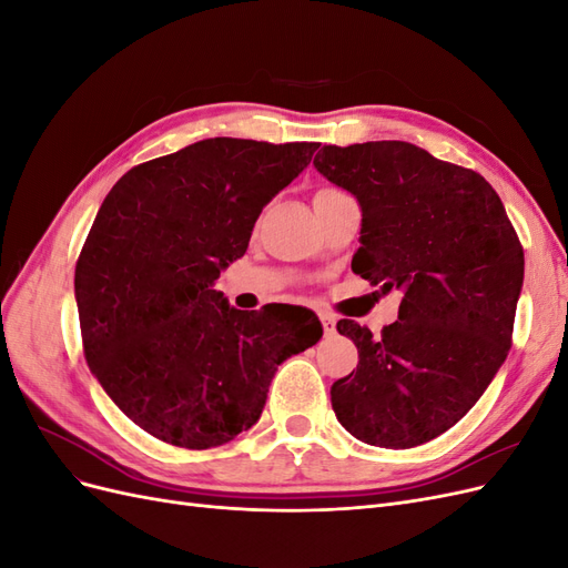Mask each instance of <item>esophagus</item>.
Returning <instances> with one entry per match:
<instances>
[{
    "label": "esophagus",
    "mask_w": 568,
    "mask_h": 568,
    "mask_svg": "<svg viewBox=\"0 0 568 568\" xmlns=\"http://www.w3.org/2000/svg\"><path fill=\"white\" fill-rule=\"evenodd\" d=\"M320 320H322V329H324V334H326V336H332V334H336V320H334L332 315H326V313H322V315H320Z\"/></svg>",
    "instance_id": "34e87169"
}]
</instances>
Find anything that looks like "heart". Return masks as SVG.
I'll return each mask as SVG.
<instances>
[{
  "label": "heart",
  "mask_w": 568,
  "mask_h": 568,
  "mask_svg": "<svg viewBox=\"0 0 568 568\" xmlns=\"http://www.w3.org/2000/svg\"><path fill=\"white\" fill-rule=\"evenodd\" d=\"M326 192H336V189H329V186H326V189H320L317 194H326ZM317 194H315V196H317Z\"/></svg>",
  "instance_id": "obj_1"
}]
</instances>
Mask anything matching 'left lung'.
<instances>
[{
  "label": "left lung",
  "instance_id": "1",
  "mask_svg": "<svg viewBox=\"0 0 568 568\" xmlns=\"http://www.w3.org/2000/svg\"><path fill=\"white\" fill-rule=\"evenodd\" d=\"M315 168L363 209L353 272L403 288L398 320L372 336L336 324L359 363L332 386L357 440L405 450L455 426L511 346L524 248L495 189L407 142L322 146Z\"/></svg>",
  "mask_w": 568,
  "mask_h": 568
}]
</instances>
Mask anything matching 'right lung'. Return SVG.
Listing matches in <instances>:
<instances>
[{"label":"right lung","mask_w":568,"mask_h":568,"mask_svg":"<svg viewBox=\"0 0 568 568\" xmlns=\"http://www.w3.org/2000/svg\"><path fill=\"white\" fill-rule=\"evenodd\" d=\"M317 146L215 136L134 165L101 203L75 265L84 359L153 438L234 440L261 419L277 367L320 341L317 320L236 311L213 288Z\"/></svg>","instance_id":"add662e5"}]
</instances>
